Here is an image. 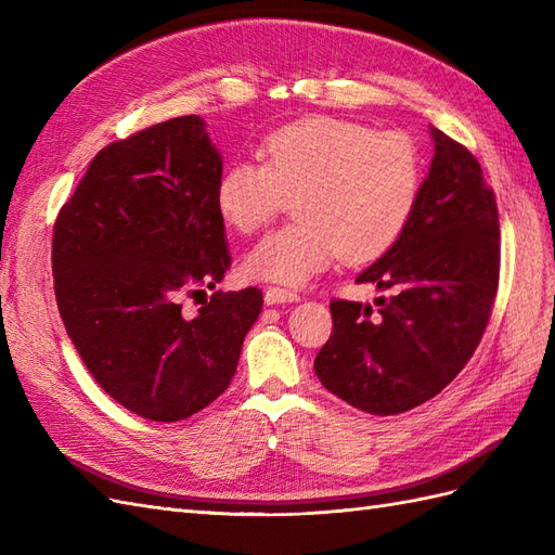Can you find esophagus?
<instances>
[{"instance_id":"34e87169","label":"esophagus","mask_w":555,"mask_h":555,"mask_svg":"<svg viewBox=\"0 0 555 555\" xmlns=\"http://www.w3.org/2000/svg\"><path fill=\"white\" fill-rule=\"evenodd\" d=\"M297 291L286 288V286H269L264 288V302L267 305H281V302H295L297 300Z\"/></svg>"}]
</instances>
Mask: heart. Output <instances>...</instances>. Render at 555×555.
<instances>
[{"label":"heart","mask_w":555,"mask_h":555,"mask_svg":"<svg viewBox=\"0 0 555 555\" xmlns=\"http://www.w3.org/2000/svg\"><path fill=\"white\" fill-rule=\"evenodd\" d=\"M260 159L234 162L216 184L227 227L255 234L295 196V220L264 236L246 258L253 279L302 283L337 255L371 262L393 248L413 220L422 192L420 150L401 131L307 117L260 142Z\"/></svg>","instance_id":"b5f03b06"}]
</instances>
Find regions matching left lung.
I'll list each match as a JSON object with an SVG mask.
<instances>
[{"mask_svg": "<svg viewBox=\"0 0 555 555\" xmlns=\"http://www.w3.org/2000/svg\"><path fill=\"white\" fill-rule=\"evenodd\" d=\"M434 159L413 220L357 283L389 297L333 300L314 359L321 385L371 415H399L443 391L474 357L500 286V212L476 156L431 129Z\"/></svg>", "mask_w": 555, "mask_h": 555, "instance_id": "left-lung-1", "label": "left lung"}]
</instances>
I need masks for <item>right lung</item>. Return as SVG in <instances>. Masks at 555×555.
<instances>
[{
  "label": "right lung",
  "instance_id": "add662e5",
  "mask_svg": "<svg viewBox=\"0 0 555 555\" xmlns=\"http://www.w3.org/2000/svg\"><path fill=\"white\" fill-rule=\"evenodd\" d=\"M220 152L196 115L95 154L53 224V288L65 331L112 399L178 422L230 387L262 291H216L232 264L216 208Z\"/></svg>",
  "mask_w": 555,
  "mask_h": 555
}]
</instances>
